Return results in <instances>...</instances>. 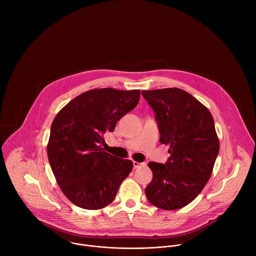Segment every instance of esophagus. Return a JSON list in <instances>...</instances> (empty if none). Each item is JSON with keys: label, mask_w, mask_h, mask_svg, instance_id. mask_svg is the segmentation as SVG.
I'll use <instances>...</instances> for the list:
<instances>
[{"label": "esophagus", "mask_w": 256, "mask_h": 256, "mask_svg": "<svg viewBox=\"0 0 256 256\" xmlns=\"http://www.w3.org/2000/svg\"><path fill=\"white\" fill-rule=\"evenodd\" d=\"M144 166H146V163H140V162L134 161V169H138V168H140V167H144Z\"/></svg>", "instance_id": "obj_1"}]
</instances>
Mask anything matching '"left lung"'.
<instances>
[{"label": "left lung", "mask_w": 256, "mask_h": 256, "mask_svg": "<svg viewBox=\"0 0 256 256\" xmlns=\"http://www.w3.org/2000/svg\"><path fill=\"white\" fill-rule=\"evenodd\" d=\"M156 114L160 142L169 144L166 164L150 162L151 184L144 192L162 210H179L190 204L208 181L220 142L208 109L179 88L142 91Z\"/></svg>", "instance_id": "8db88e82"}]
</instances>
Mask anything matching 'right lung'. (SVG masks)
I'll return each mask as SVG.
<instances>
[{"label":"right lung","mask_w":256,"mask_h":256,"mask_svg":"<svg viewBox=\"0 0 256 256\" xmlns=\"http://www.w3.org/2000/svg\"><path fill=\"white\" fill-rule=\"evenodd\" d=\"M140 90L92 89L70 100L54 118L48 157L66 198L82 208L100 210L112 204L132 162L102 148L104 136L138 105Z\"/></svg>","instance_id":"1"}]
</instances>
